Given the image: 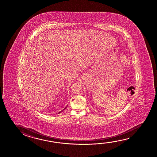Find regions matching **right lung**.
Wrapping results in <instances>:
<instances>
[{"label":"right lung","instance_id":"add662e5","mask_svg":"<svg viewBox=\"0 0 157 157\" xmlns=\"http://www.w3.org/2000/svg\"><path fill=\"white\" fill-rule=\"evenodd\" d=\"M67 105H67V106H66V107H65L64 108V109H63L62 110V111H60V112H59V113H58V114H59V113H61V112H62L63 111V110H64L65 109H66V108H67Z\"/></svg>","mask_w":157,"mask_h":157}]
</instances>
